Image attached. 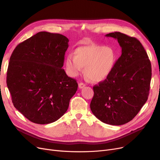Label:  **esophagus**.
Instances as JSON below:
<instances>
[{"label":"esophagus","instance_id":"1","mask_svg":"<svg viewBox=\"0 0 160 160\" xmlns=\"http://www.w3.org/2000/svg\"><path fill=\"white\" fill-rule=\"evenodd\" d=\"M85 84L83 83H79V89H82V88H85Z\"/></svg>","mask_w":160,"mask_h":160}]
</instances>
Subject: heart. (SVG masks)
Masks as SVG:
<instances>
[{
    "instance_id": "1",
    "label": "heart",
    "mask_w": 160,
    "mask_h": 160,
    "mask_svg": "<svg viewBox=\"0 0 160 160\" xmlns=\"http://www.w3.org/2000/svg\"><path fill=\"white\" fill-rule=\"evenodd\" d=\"M116 61V54L111 47L90 45L75 50L74 57L67 56L65 67L72 77L78 76L85 67V74L91 81H103L110 75Z\"/></svg>"
}]
</instances>
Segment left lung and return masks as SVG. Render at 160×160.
<instances>
[{
    "label": "left lung",
    "mask_w": 160,
    "mask_h": 160,
    "mask_svg": "<svg viewBox=\"0 0 160 160\" xmlns=\"http://www.w3.org/2000/svg\"><path fill=\"white\" fill-rule=\"evenodd\" d=\"M105 36L118 39L122 55L107 78L93 86L90 108L102 122L121 125L132 120L147 101L152 65L146 50L136 38L120 32Z\"/></svg>",
    "instance_id": "obj_1"
}]
</instances>
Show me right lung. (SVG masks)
<instances>
[{"label": "right lung", "instance_id": "right-lung-1", "mask_svg": "<svg viewBox=\"0 0 160 160\" xmlns=\"http://www.w3.org/2000/svg\"><path fill=\"white\" fill-rule=\"evenodd\" d=\"M69 39L42 31L18 44L9 61L7 84L12 103L31 122L48 124L63 115L78 88L63 69Z\"/></svg>", "mask_w": 160, "mask_h": 160}]
</instances>
